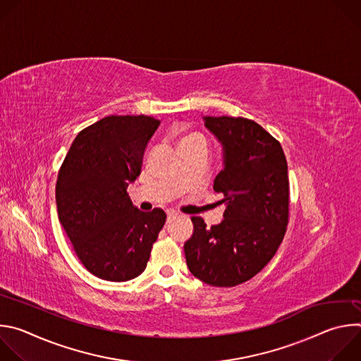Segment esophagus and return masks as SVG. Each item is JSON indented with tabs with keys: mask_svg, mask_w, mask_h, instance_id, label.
<instances>
[{
	"mask_svg": "<svg viewBox=\"0 0 361 361\" xmlns=\"http://www.w3.org/2000/svg\"><path fill=\"white\" fill-rule=\"evenodd\" d=\"M177 217V213L174 212V210H169L167 212V223H170L173 219H176Z\"/></svg>",
	"mask_w": 361,
	"mask_h": 361,
	"instance_id": "34e87169",
	"label": "esophagus"
}]
</instances>
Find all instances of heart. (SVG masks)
I'll list each match as a JSON object with an SVG mask.
<instances>
[{
  "instance_id": "heart-1",
  "label": "heart",
  "mask_w": 361,
  "mask_h": 361,
  "mask_svg": "<svg viewBox=\"0 0 361 361\" xmlns=\"http://www.w3.org/2000/svg\"><path fill=\"white\" fill-rule=\"evenodd\" d=\"M183 144H201V145L207 147V141H205V138H204L202 135H200V134H195V133L183 137L181 145H183Z\"/></svg>"
}]
</instances>
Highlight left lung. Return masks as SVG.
<instances>
[{"label":"left lung","mask_w":361,"mask_h":361,"mask_svg":"<svg viewBox=\"0 0 361 361\" xmlns=\"http://www.w3.org/2000/svg\"><path fill=\"white\" fill-rule=\"evenodd\" d=\"M223 147V170L214 190L224 194L220 224L207 228L192 217L184 243L194 277L216 287L241 284L273 259L288 221L287 161L280 142L262 126L243 117H202Z\"/></svg>","instance_id":"1"}]
</instances>
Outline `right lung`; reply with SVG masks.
I'll list each match as a JSON object with an SVG mask.
<instances>
[{"label": "right lung", "mask_w": 361, "mask_h": 361, "mask_svg": "<svg viewBox=\"0 0 361 361\" xmlns=\"http://www.w3.org/2000/svg\"><path fill=\"white\" fill-rule=\"evenodd\" d=\"M159 126L147 116L104 117L78 133L60 169V223L80 262L98 279L120 283L138 277L166 223L161 209L144 213L127 194Z\"/></svg>", "instance_id": "add662e5"}]
</instances>
